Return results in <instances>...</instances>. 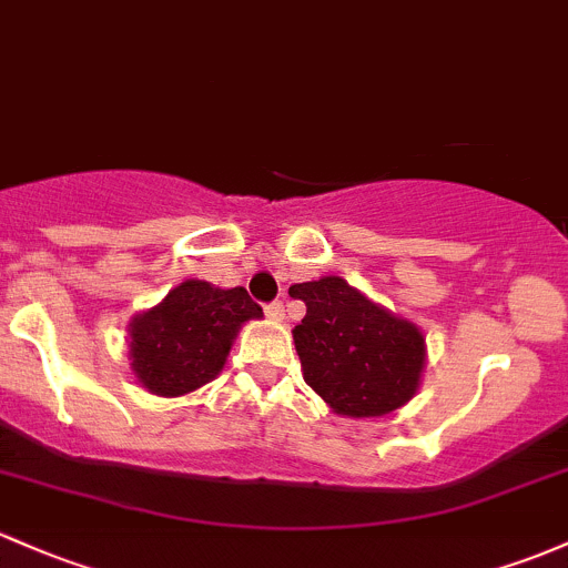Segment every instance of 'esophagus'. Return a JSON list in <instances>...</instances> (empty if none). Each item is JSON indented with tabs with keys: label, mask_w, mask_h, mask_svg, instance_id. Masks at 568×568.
I'll return each instance as SVG.
<instances>
[{
	"label": "esophagus",
	"mask_w": 568,
	"mask_h": 568,
	"mask_svg": "<svg viewBox=\"0 0 568 568\" xmlns=\"http://www.w3.org/2000/svg\"><path fill=\"white\" fill-rule=\"evenodd\" d=\"M265 314L271 316L273 322H282L284 320V303L282 301H273L271 306H265Z\"/></svg>",
	"instance_id": "esophagus-1"
}]
</instances>
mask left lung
Here are the masks:
<instances>
[{
  "label": "left lung",
  "instance_id": "1",
  "mask_svg": "<svg viewBox=\"0 0 568 568\" xmlns=\"http://www.w3.org/2000/svg\"><path fill=\"white\" fill-rule=\"evenodd\" d=\"M306 303L292 331L303 379L335 414L382 417L414 398L425 368L417 325L368 301L341 276L290 286Z\"/></svg>",
  "mask_w": 568,
  "mask_h": 568
}]
</instances>
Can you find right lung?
<instances>
[{"instance_id":"add662e5","label":"right lung","mask_w":568,"mask_h":568,"mask_svg":"<svg viewBox=\"0 0 568 568\" xmlns=\"http://www.w3.org/2000/svg\"><path fill=\"white\" fill-rule=\"evenodd\" d=\"M260 316L262 308L243 286L219 290L189 278L130 322L132 371L154 395L194 393L224 368L243 322Z\"/></svg>"}]
</instances>
